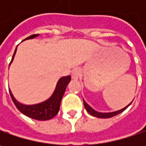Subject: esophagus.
Segmentation results:
<instances>
[{"label": "esophagus", "mask_w": 146, "mask_h": 146, "mask_svg": "<svg viewBox=\"0 0 146 146\" xmlns=\"http://www.w3.org/2000/svg\"><path fill=\"white\" fill-rule=\"evenodd\" d=\"M81 76V70L80 69H75L71 73V78L75 80H77Z\"/></svg>", "instance_id": "esophagus-1"}]
</instances>
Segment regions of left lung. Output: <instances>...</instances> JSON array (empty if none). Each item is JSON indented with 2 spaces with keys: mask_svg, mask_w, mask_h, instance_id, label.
<instances>
[{
  "mask_svg": "<svg viewBox=\"0 0 146 146\" xmlns=\"http://www.w3.org/2000/svg\"><path fill=\"white\" fill-rule=\"evenodd\" d=\"M83 101H84V107H85V109L88 111V114H90L91 115H93L94 117H97V118H101V119H108V118H111V117H113V116H115V115H119V114H120L122 113L123 110H125L131 105V103H129L127 106H125L124 108H123V109L119 110H117V111H113V112H108V113H102V112H98V111H96L95 110H93L88 104L83 99Z\"/></svg>",
  "mask_w": 146,
  "mask_h": 146,
  "instance_id": "left-lung-1",
  "label": "left lung"
}]
</instances>
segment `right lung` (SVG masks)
<instances>
[{"label":"right lung","mask_w":146,"mask_h":146,"mask_svg":"<svg viewBox=\"0 0 146 146\" xmlns=\"http://www.w3.org/2000/svg\"><path fill=\"white\" fill-rule=\"evenodd\" d=\"M38 36H39V34L31 35L27 38H26L24 40L36 38ZM16 51H17V47L15 48L13 58H12V60H11L9 65L12 63V62L14 60ZM70 80L71 79H70V76H64V77L60 78L58 83H57L56 88L53 91V94L51 95V97L48 98L47 100H45L44 102L34 104V105H25V104L20 103L19 101H17L15 99L14 95L11 93L10 89H9V90L10 97L12 98L14 105L16 106V107L18 108V110L21 113H23V115H27V117H30L33 119H36V120L40 121L48 120V119L53 118L58 113L62 98L64 95L66 86L70 83Z\"/></svg>","instance_id":"add662e5"}]
</instances>
